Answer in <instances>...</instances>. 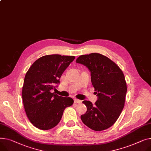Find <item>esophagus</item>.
<instances>
[{
    "label": "esophagus",
    "instance_id": "1",
    "mask_svg": "<svg viewBox=\"0 0 151 151\" xmlns=\"http://www.w3.org/2000/svg\"><path fill=\"white\" fill-rule=\"evenodd\" d=\"M81 102V100H79V99H74V103H80Z\"/></svg>",
    "mask_w": 151,
    "mask_h": 151
}]
</instances>
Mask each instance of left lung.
Segmentation results:
<instances>
[{"instance_id":"1","label":"left lung","mask_w":151,"mask_h":151,"mask_svg":"<svg viewBox=\"0 0 151 151\" xmlns=\"http://www.w3.org/2000/svg\"><path fill=\"white\" fill-rule=\"evenodd\" d=\"M76 63L88 69L98 97L94 106L89 101H83L87 112L81 116L82 122L96 131L107 129L116 122L124 106L127 86L124 74L115 63L99 53L81 55Z\"/></svg>"}]
</instances>
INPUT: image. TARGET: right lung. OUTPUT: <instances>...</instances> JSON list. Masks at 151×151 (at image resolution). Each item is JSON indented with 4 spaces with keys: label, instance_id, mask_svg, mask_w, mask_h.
<instances>
[{
    "label": "right lung",
    "instance_id": "add662e5",
    "mask_svg": "<svg viewBox=\"0 0 151 151\" xmlns=\"http://www.w3.org/2000/svg\"><path fill=\"white\" fill-rule=\"evenodd\" d=\"M75 56L46 55L39 58L27 72L22 87L24 109L29 120L36 127L49 130L61 120L66 107L73 99L52 93L59 79Z\"/></svg>",
    "mask_w": 151,
    "mask_h": 151
}]
</instances>
